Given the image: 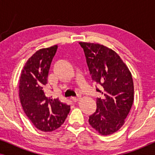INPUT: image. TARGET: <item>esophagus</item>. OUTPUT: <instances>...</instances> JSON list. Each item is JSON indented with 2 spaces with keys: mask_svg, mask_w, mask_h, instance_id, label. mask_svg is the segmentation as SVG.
<instances>
[{
  "mask_svg": "<svg viewBox=\"0 0 155 155\" xmlns=\"http://www.w3.org/2000/svg\"><path fill=\"white\" fill-rule=\"evenodd\" d=\"M80 99V97H73L72 98V100H73L74 102H78V101H79Z\"/></svg>",
  "mask_w": 155,
  "mask_h": 155,
  "instance_id": "1",
  "label": "esophagus"
}]
</instances>
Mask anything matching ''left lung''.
Returning a JSON list of instances; mask_svg holds the SVG:
<instances>
[{
	"instance_id": "1",
	"label": "left lung",
	"mask_w": 155,
	"mask_h": 155,
	"mask_svg": "<svg viewBox=\"0 0 155 155\" xmlns=\"http://www.w3.org/2000/svg\"><path fill=\"white\" fill-rule=\"evenodd\" d=\"M93 81L104 97L97 99V110L89 124L99 134L109 135L123 126L132 107L134 86L128 68L114 50L99 44L80 42Z\"/></svg>"
}]
</instances>
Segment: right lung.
<instances>
[{
    "label": "right lung",
    "mask_w": 155,
    "mask_h": 155,
    "mask_svg": "<svg viewBox=\"0 0 155 155\" xmlns=\"http://www.w3.org/2000/svg\"><path fill=\"white\" fill-rule=\"evenodd\" d=\"M58 46L41 48L25 63L21 73L19 97L25 114L36 128L44 132L61 127L71 107L45 94L48 71Z\"/></svg>",
    "instance_id": "add662e5"
}]
</instances>
